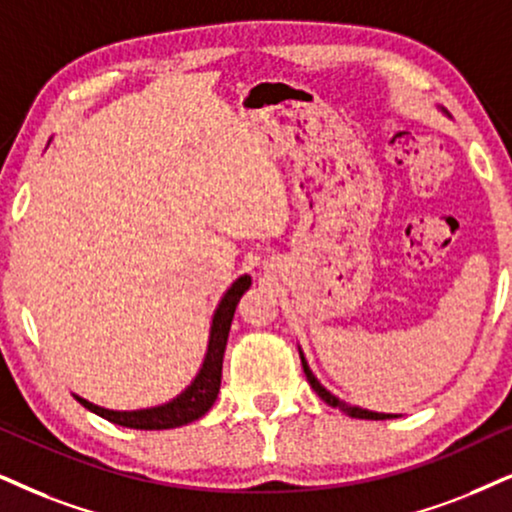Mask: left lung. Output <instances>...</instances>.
Here are the masks:
<instances>
[{"label": "left lung", "instance_id": "left-lung-1", "mask_svg": "<svg viewBox=\"0 0 512 512\" xmlns=\"http://www.w3.org/2000/svg\"><path fill=\"white\" fill-rule=\"evenodd\" d=\"M300 359H302V368H304V375H307V380H309V385H312V390L319 394V397L326 401L328 406H333V409H340V411H345L347 416H352V418H361V420H387V418H397L394 416V413H378V411H368V409H361V406H352V404H347V401H342L340 397H335L333 392H328L326 387H323L319 380H316V375L312 373V368H309V364H307V359H304V354H302V349H300Z\"/></svg>", "mask_w": 512, "mask_h": 512}]
</instances>
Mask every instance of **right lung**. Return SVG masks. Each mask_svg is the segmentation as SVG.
I'll list each match as a JSON object with an SVG mask.
<instances>
[{
    "label": "right lung",
    "mask_w": 512,
    "mask_h": 512,
    "mask_svg": "<svg viewBox=\"0 0 512 512\" xmlns=\"http://www.w3.org/2000/svg\"><path fill=\"white\" fill-rule=\"evenodd\" d=\"M250 283L252 278L248 274L238 276L236 281L231 283V288L222 295L215 314H212L208 352H205L200 371L196 373V378L191 380V385H186V390H181L174 399L158 406H148V409L113 411L103 409L99 404H92V401L80 397V394H73V397L80 401L84 409L96 413V416L111 420L115 425H122V428L134 430H170L203 418L205 413L212 409V404H215L219 394V385H222V361L226 340H229L231 321H234L236 304L241 300L245 290L250 288Z\"/></svg>",
    "instance_id": "add662e5"
}]
</instances>
